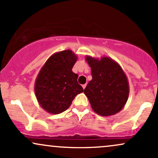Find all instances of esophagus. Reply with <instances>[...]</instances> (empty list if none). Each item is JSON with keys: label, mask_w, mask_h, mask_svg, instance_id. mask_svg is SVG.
Masks as SVG:
<instances>
[{"label": "esophagus", "mask_w": 158, "mask_h": 158, "mask_svg": "<svg viewBox=\"0 0 158 158\" xmlns=\"http://www.w3.org/2000/svg\"><path fill=\"white\" fill-rule=\"evenodd\" d=\"M86 86H87V84H85V85H82V88H83V89H85V88H86Z\"/></svg>", "instance_id": "obj_1"}]
</instances>
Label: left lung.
<instances>
[{
  "label": "left lung",
  "instance_id": "left-lung-1",
  "mask_svg": "<svg viewBox=\"0 0 158 158\" xmlns=\"http://www.w3.org/2000/svg\"><path fill=\"white\" fill-rule=\"evenodd\" d=\"M85 60L91 69L92 79L84 94L92 109L103 117L118 113L129 95L128 79L120 65L107 56L97 59L86 56Z\"/></svg>",
  "mask_w": 158,
  "mask_h": 158
}]
</instances>
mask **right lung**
Returning <instances> with one entry per match:
<instances>
[{
  "mask_svg": "<svg viewBox=\"0 0 158 158\" xmlns=\"http://www.w3.org/2000/svg\"><path fill=\"white\" fill-rule=\"evenodd\" d=\"M78 59L70 50L52 54L40 70L35 82V94L40 106L48 113H62L77 94L83 92L78 74L72 71Z\"/></svg>",
  "mask_w": 158,
  "mask_h": 158,
  "instance_id": "1",
  "label": "right lung"
}]
</instances>
